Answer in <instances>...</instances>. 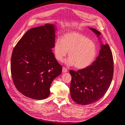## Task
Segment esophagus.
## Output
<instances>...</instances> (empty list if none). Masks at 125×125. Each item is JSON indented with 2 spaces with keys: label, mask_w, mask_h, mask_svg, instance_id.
Instances as JSON below:
<instances>
[{
  "label": "esophagus",
  "mask_w": 125,
  "mask_h": 125,
  "mask_svg": "<svg viewBox=\"0 0 125 125\" xmlns=\"http://www.w3.org/2000/svg\"><path fill=\"white\" fill-rule=\"evenodd\" d=\"M68 72V70L67 68H66L65 67H63L62 68V73H67Z\"/></svg>",
  "instance_id": "34e87169"
}]
</instances>
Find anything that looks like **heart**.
Listing matches in <instances>:
<instances>
[{"mask_svg":"<svg viewBox=\"0 0 125 125\" xmlns=\"http://www.w3.org/2000/svg\"><path fill=\"white\" fill-rule=\"evenodd\" d=\"M69 57L66 61L68 66L78 69L88 67L95 59L97 48L95 44L88 37L78 32L65 34L62 39L56 40L54 53L56 59L62 62L68 54Z\"/></svg>","mask_w":125,"mask_h":125,"instance_id":"obj_1","label":"heart"}]
</instances>
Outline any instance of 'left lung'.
Here are the masks:
<instances>
[{"label":"left lung","mask_w":125,"mask_h":125,"mask_svg":"<svg viewBox=\"0 0 125 125\" xmlns=\"http://www.w3.org/2000/svg\"><path fill=\"white\" fill-rule=\"evenodd\" d=\"M90 29L99 38L101 33L95 29ZM114 62L112 52L107 44L101 42L99 55L92 65L77 72L71 70L70 94L78 104L95 103L104 96L110 86L113 77Z\"/></svg>","instance_id":"obj_1"}]
</instances>
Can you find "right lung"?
<instances>
[{"label": "right lung", "mask_w": 125, "mask_h": 125, "mask_svg": "<svg viewBox=\"0 0 125 125\" xmlns=\"http://www.w3.org/2000/svg\"><path fill=\"white\" fill-rule=\"evenodd\" d=\"M56 26L46 24L26 32L14 47L11 59V73L17 90L24 96L43 100L50 94L54 79L62 72L52 48Z\"/></svg>", "instance_id": "right-lung-1"}]
</instances>
